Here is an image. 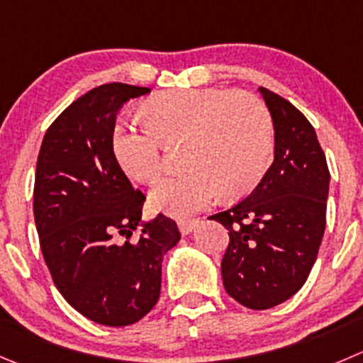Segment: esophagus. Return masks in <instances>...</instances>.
I'll list each match as a JSON object with an SVG mask.
<instances>
[{
  "instance_id": "34e87169",
  "label": "esophagus",
  "mask_w": 363,
  "mask_h": 363,
  "mask_svg": "<svg viewBox=\"0 0 363 363\" xmlns=\"http://www.w3.org/2000/svg\"><path fill=\"white\" fill-rule=\"evenodd\" d=\"M177 225L181 234L186 235L199 225V218H181V220H177Z\"/></svg>"
}]
</instances>
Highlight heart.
Here are the masks:
<instances>
[{"instance_id": "obj_1", "label": "heart", "mask_w": 363, "mask_h": 363, "mask_svg": "<svg viewBox=\"0 0 363 363\" xmlns=\"http://www.w3.org/2000/svg\"><path fill=\"white\" fill-rule=\"evenodd\" d=\"M147 128L117 124L111 149L122 170L152 184L164 170V147L184 143L182 174L150 193L156 209L170 214L199 211L223 195L241 199L262 181L273 160V121L250 92L218 88L167 90L142 104Z\"/></svg>"}]
</instances>
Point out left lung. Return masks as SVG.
Here are the masks:
<instances>
[{"mask_svg": "<svg viewBox=\"0 0 363 363\" xmlns=\"http://www.w3.org/2000/svg\"><path fill=\"white\" fill-rule=\"evenodd\" d=\"M275 128V160L230 209L213 214L228 230L221 279L228 296L253 311L301 289L326 227L330 172L314 128L289 101L259 88Z\"/></svg>", "mask_w": 363, "mask_h": 363, "instance_id": "obj_1", "label": "left lung"}]
</instances>
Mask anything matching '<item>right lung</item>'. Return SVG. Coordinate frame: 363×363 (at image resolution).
<instances>
[{"instance_id":"add662e5","label":"right lung","mask_w":363,"mask_h":363,"mask_svg":"<svg viewBox=\"0 0 363 363\" xmlns=\"http://www.w3.org/2000/svg\"><path fill=\"white\" fill-rule=\"evenodd\" d=\"M149 92L125 83L86 92L49 125L37 160L33 214L52 282L70 307L104 326L133 325L152 311L163 257L181 239L163 214L142 221L145 195L111 149L118 110Z\"/></svg>"}]
</instances>
